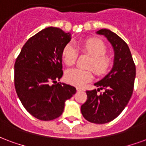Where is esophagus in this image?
Listing matches in <instances>:
<instances>
[{
	"label": "esophagus",
	"instance_id": "34e87169",
	"mask_svg": "<svg viewBox=\"0 0 146 146\" xmlns=\"http://www.w3.org/2000/svg\"><path fill=\"white\" fill-rule=\"evenodd\" d=\"M84 89L83 88H80V87L76 88V91H78V92H79V91H84Z\"/></svg>",
	"mask_w": 146,
	"mask_h": 146
}]
</instances>
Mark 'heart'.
<instances>
[{"label":"heart","instance_id":"obj_1","mask_svg":"<svg viewBox=\"0 0 146 146\" xmlns=\"http://www.w3.org/2000/svg\"><path fill=\"white\" fill-rule=\"evenodd\" d=\"M78 50L82 53L91 56L88 68L92 69L98 76L106 75L112 67V59L106 54L107 48L102 40L95 37L84 39L78 43ZM78 52L71 44H67L62 51V58L67 66H73L77 58ZM93 78L92 70L71 69L66 73L65 79L66 82L73 85L82 86Z\"/></svg>","mask_w":146,"mask_h":146}]
</instances>
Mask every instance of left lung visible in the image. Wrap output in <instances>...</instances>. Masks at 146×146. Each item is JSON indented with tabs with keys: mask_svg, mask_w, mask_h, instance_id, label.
<instances>
[{
	"mask_svg": "<svg viewBox=\"0 0 146 146\" xmlns=\"http://www.w3.org/2000/svg\"><path fill=\"white\" fill-rule=\"evenodd\" d=\"M97 33L104 35L113 45L114 66L108 75L95 84L100 88L86 92L88 98L81 106V113L89 122L101 124L116 118L127 105L134 90L136 69L130 49L123 39L106 29ZM100 90L104 91L98 94Z\"/></svg>",
	"mask_w": 146,
	"mask_h": 146,
	"instance_id": "1",
	"label": "left lung"
}]
</instances>
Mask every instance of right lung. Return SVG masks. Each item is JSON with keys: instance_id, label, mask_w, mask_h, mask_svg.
<instances>
[{"instance_id": "add662e5", "label": "right lung", "mask_w": 146, "mask_h": 146, "mask_svg": "<svg viewBox=\"0 0 146 146\" xmlns=\"http://www.w3.org/2000/svg\"><path fill=\"white\" fill-rule=\"evenodd\" d=\"M70 39V33L48 27L27 40L15 60V91L24 108L36 119L58 118L65 102L76 93L73 86L57 83L63 75L62 51Z\"/></svg>"}]
</instances>
